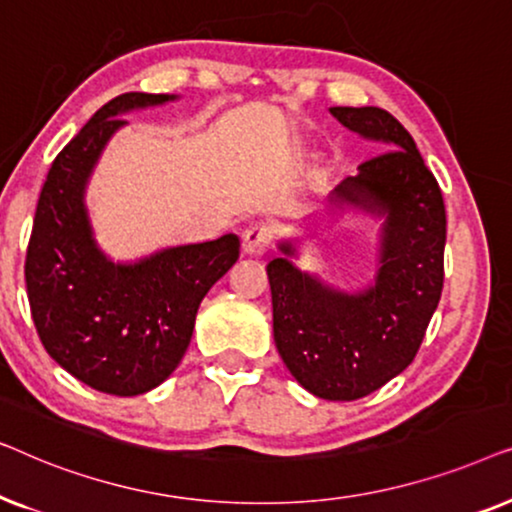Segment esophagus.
I'll use <instances>...</instances> for the list:
<instances>
[{
    "label": "esophagus",
    "instance_id": "1",
    "mask_svg": "<svg viewBox=\"0 0 512 512\" xmlns=\"http://www.w3.org/2000/svg\"><path fill=\"white\" fill-rule=\"evenodd\" d=\"M268 240H270V233L265 226H249L247 230L242 233V251L249 256H261L265 254V249H268Z\"/></svg>",
    "mask_w": 512,
    "mask_h": 512
}]
</instances>
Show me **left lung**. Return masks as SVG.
<instances>
[{
    "mask_svg": "<svg viewBox=\"0 0 512 512\" xmlns=\"http://www.w3.org/2000/svg\"><path fill=\"white\" fill-rule=\"evenodd\" d=\"M349 132L387 146L328 193L340 212L377 221L375 275L340 289L300 270V237L268 263L272 335L300 387L326 401L373 394L415 359L443 291L445 205L415 139L380 107L328 109Z\"/></svg>",
    "mask_w": 512,
    "mask_h": 512,
    "instance_id": "8db88e82",
    "label": "left lung"
}]
</instances>
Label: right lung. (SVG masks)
Listing matches in <instances>:
<instances>
[{"label":"right lung","instance_id":"add662e5","mask_svg":"<svg viewBox=\"0 0 512 512\" xmlns=\"http://www.w3.org/2000/svg\"><path fill=\"white\" fill-rule=\"evenodd\" d=\"M179 95L125 93L58 153L41 188L25 261L32 319L51 359L102 394L139 396L174 373L207 291L233 268L240 237L174 244L114 261L95 237L88 184L125 114Z\"/></svg>","mask_w":512,"mask_h":512}]
</instances>
